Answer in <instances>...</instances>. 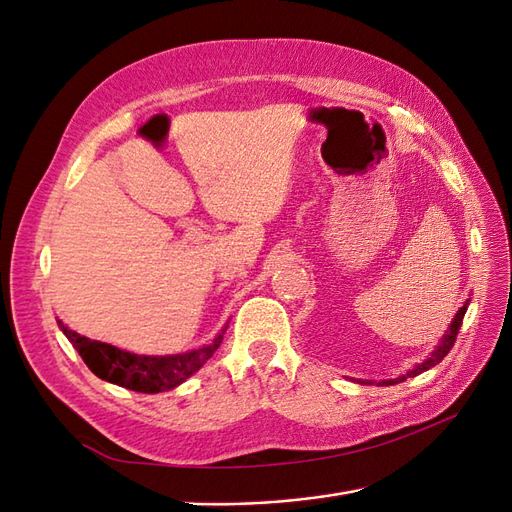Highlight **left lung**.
Wrapping results in <instances>:
<instances>
[{
  "mask_svg": "<svg viewBox=\"0 0 512 512\" xmlns=\"http://www.w3.org/2000/svg\"><path fill=\"white\" fill-rule=\"evenodd\" d=\"M466 312H468V303L463 305L459 312H457V316L453 318V324H451V329L446 331V335L442 337V342H440V346L436 348V352H433L427 361H423L421 365H416L412 371H408L406 376H401V378H395V380H382V382H378L380 386H391V384H397V382H404L406 378H414V376H418V374H423V371H427L429 367H433V365H438L444 356L451 352V348L455 346V342H457V333H459V329H461V324H463V316H466ZM361 384H371L369 380H359Z\"/></svg>",
  "mask_w": 512,
  "mask_h": 512,
  "instance_id": "left-lung-1",
  "label": "left lung"
}]
</instances>
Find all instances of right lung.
Masks as SVG:
<instances>
[{
    "label": "right lung",
    "mask_w": 512,
    "mask_h": 512,
    "mask_svg": "<svg viewBox=\"0 0 512 512\" xmlns=\"http://www.w3.org/2000/svg\"><path fill=\"white\" fill-rule=\"evenodd\" d=\"M61 331L70 339V344L81 354L85 365L94 374L106 382H113L136 393H160L170 391L179 386L183 380H188L194 371L203 367L213 352L220 348L226 327L213 342L200 350H192L185 354H170V356H141L134 352L119 350L111 344L96 342V339L83 337L76 331L59 322Z\"/></svg>",
    "instance_id": "1"
}]
</instances>
